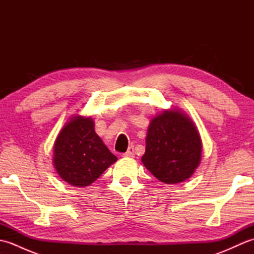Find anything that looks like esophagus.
Masks as SVG:
<instances>
[{
    "instance_id": "esophagus-1",
    "label": "esophagus",
    "mask_w": 254,
    "mask_h": 254,
    "mask_svg": "<svg viewBox=\"0 0 254 254\" xmlns=\"http://www.w3.org/2000/svg\"><path fill=\"white\" fill-rule=\"evenodd\" d=\"M124 156H126V157H134V147L133 146L128 147L127 153H124Z\"/></svg>"
}]
</instances>
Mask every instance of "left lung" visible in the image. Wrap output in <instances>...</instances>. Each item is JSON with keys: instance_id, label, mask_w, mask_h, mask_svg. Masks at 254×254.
I'll return each mask as SVG.
<instances>
[{"instance_id": "left-lung-1", "label": "left lung", "mask_w": 254, "mask_h": 254, "mask_svg": "<svg viewBox=\"0 0 254 254\" xmlns=\"http://www.w3.org/2000/svg\"><path fill=\"white\" fill-rule=\"evenodd\" d=\"M201 153L196 127L180 111H163L150 121L142 161L161 182L186 181L197 168Z\"/></svg>"}]
</instances>
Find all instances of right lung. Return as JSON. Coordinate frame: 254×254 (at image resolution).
I'll return each mask as SVG.
<instances>
[{
  "label": "right lung",
  "instance_id": "1",
  "mask_svg": "<svg viewBox=\"0 0 254 254\" xmlns=\"http://www.w3.org/2000/svg\"><path fill=\"white\" fill-rule=\"evenodd\" d=\"M117 159L96 134L91 118H72L55 144L57 172L74 187L89 186Z\"/></svg>",
  "mask_w": 254,
  "mask_h": 254
}]
</instances>
